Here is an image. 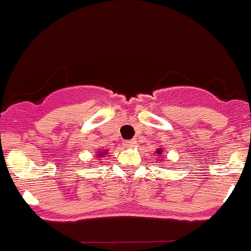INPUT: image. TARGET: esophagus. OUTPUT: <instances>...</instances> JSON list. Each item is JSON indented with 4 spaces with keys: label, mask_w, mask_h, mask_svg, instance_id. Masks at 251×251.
Instances as JSON below:
<instances>
[{
    "label": "esophagus",
    "mask_w": 251,
    "mask_h": 251,
    "mask_svg": "<svg viewBox=\"0 0 251 251\" xmlns=\"http://www.w3.org/2000/svg\"><path fill=\"white\" fill-rule=\"evenodd\" d=\"M136 145H137L136 139H132V141L124 142V146H126V147H133V146H136Z\"/></svg>",
    "instance_id": "1"
}]
</instances>
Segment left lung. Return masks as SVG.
Instances as JSON below:
<instances>
[{
	"label": "left lung",
	"mask_w": 251,
	"mask_h": 251,
	"mask_svg": "<svg viewBox=\"0 0 251 251\" xmlns=\"http://www.w3.org/2000/svg\"><path fill=\"white\" fill-rule=\"evenodd\" d=\"M156 154H158V157H161L162 154H163V148H157V150H156Z\"/></svg>",
	"instance_id": "obj_1"
}]
</instances>
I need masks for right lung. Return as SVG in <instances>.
Instances as JSON below:
<instances>
[{
  "mask_svg": "<svg viewBox=\"0 0 251 251\" xmlns=\"http://www.w3.org/2000/svg\"><path fill=\"white\" fill-rule=\"evenodd\" d=\"M106 154H108V152H106V151H98L95 156L98 157V158H103V157H105Z\"/></svg>",
  "mask_w": 251,
  "mask_h": 251,
  "instance_id": "obj_1",
  "label": "right lung"
}]
</instances>
